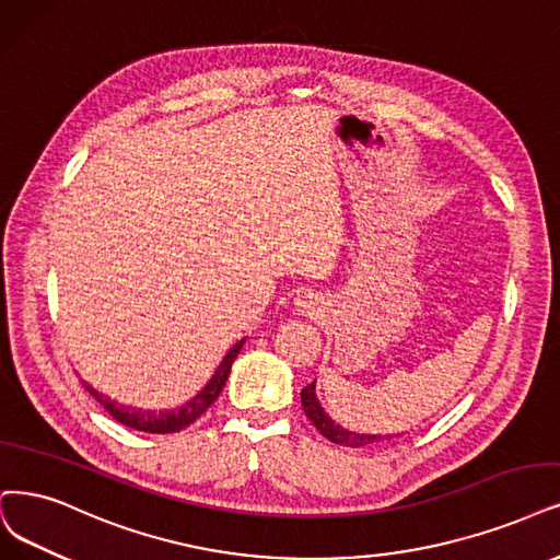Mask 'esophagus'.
<instances>
[{"label": "esophagus", "instance_id": "esophagus-1", "mask_svg": "<svg viewBox=\"0 0 560 560\" xmlns=\"http://www.w3.org/2000/svg\"><path fill=\"white\" fill-rule=\"evenodd\" d=\"M295 312L308 316V318H318L323 312V298L316 293H304L295 300Z\"/></svg>", "mask_w": 560, "mask_h": 560}]
</instances>
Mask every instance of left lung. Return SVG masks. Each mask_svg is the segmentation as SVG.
<instances>
[{"label":"left lung","mask_w":560,"mask_h":560,"mask_svg":"<svg viewBox=\"0 0 560 560\" xmlns=\"http://www.w3.org/2000/svg\"><path fill=\"white\" fill-rule=\"evenodd\" d=\"M302 406H304L306 418L314 422V427L323 433L327 441H332L337 445L364 447V445H371V443L392 439V436H381V433H358V431H350V429H343L341 424H337L332 418L327 416L325 408L320 406V401L316 397V381L308 383L302 389ZM397 436H399V433H397Z\"/></svg>","instance_id":"left-lung-1"}]
</instances>
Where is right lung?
<instances>
[{
    "label": "right lung",
    "instance_id": "1",
    "mask_svg": "<svg viewBox=\"0 0 560 560\" xmlns=\"http://www.w3.org/2000/svg\"><path fill=\"white\" fill-rule=\"evenodd\" d=\"M244 341L246 339H240L231 350H228V353L221 360V364L217 366L214 376L210 378V383H207L191 401H186L184 406H179L175 410H142V408H133V406H124V404L113 401L106 395H101V392L94 389L92 385H88V383H82V385H85L90 395L103 408H106L119 424L131 427L136 431H144V433H175L184 427L194 424L202 416V412L217 401V397L221 395V389L228 381V374H231V366H233L235 358L240 355Z\"/></svg>",
    "mask_w": 560,
    "mask_h": 560
}]
</instances>
